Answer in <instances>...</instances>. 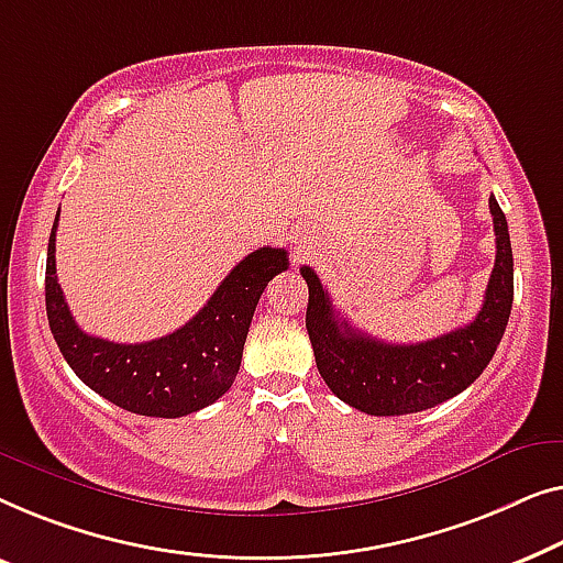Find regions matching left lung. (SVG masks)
Returning <instances> with one entry per match:
<instances>
[{"instance_id":"obj_1","label":"left lung","mask_w":563,"mask_h":563,"mask_svg":"<svg viewBox=\"0 0 563 563\" xmlns=\"http://www.w3.org/2000/svg\"><path fill=\"white\" fill-rule=\"evenodd\" d=\"M497 255L485 300L472 323L418 344L377 342L339 319L336 308L311 267L306 329L316 367L339 400L369 416H406L433 408L466 390L482 375L500 344L512 308V247L508 221L489 196Z\"/></svg>"}]
</instances>
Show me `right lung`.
I'll use <instances>...</instances> for the list:
<instances>
[{
	"label": "right lung",
	"mask_w": 563,
	"mask_h": 563,
	"mask_svg": "<svg viewBox=\"0 0 563 563\" xmlns=\"http://www.w3.org/2000/svg\"><path fill=\"white\" fill-rule=\"evenodd\" d=\"M55 213L45 265V311L70 369L114 406L153 418H180L217 402L232 387L257 300L288 252H250L186 327L142 344H117L78 329L55 275Z\"/></svg>",
	"instance_id": "right-lung-1"
}]
</instances>
